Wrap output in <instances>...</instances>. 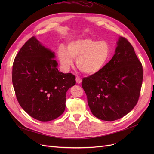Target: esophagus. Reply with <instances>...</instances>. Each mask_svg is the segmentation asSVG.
Returning <instances> with one entry per match:
<instances>
[{"instance_id": "34e87169", "label": "esophagus", "mask_w": 154, "mask_h": 154, "mask_svg": "<svg viewBox=\"0 0 154 154\" xmlns=\"http://www.w3.org/2000/svg\"><path fill=\"white\" fill-rule=\"evenodd\" d=\"M76 82L77 83V84H80L82 82V79H80V77H76Z\"/></svg>"}]
</instances>
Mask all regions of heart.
<instances>
[{"label": "heart", "mask_w": 154, "mask_h": 154, "mask_svg": "<svg viewBox=\"0 0 154 154\" xmlns=\"http://www.w3.org/2000/svg\"><path fill=\"white\" fill-rule=\"evenodd\" d=\"M111 47L106 40L90 38H77L70 41L66 47L58 48L57 56L62 66L69 69L76 59L77 68L84 74L93 75L101 71L108 63Z\"/></svg>", "instance_id": "obj_1"}]
</instances>
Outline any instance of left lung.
Segmentation results:
<instances>
[{
	"instance_id": "8db88e82",
	"label": "left lung",
	"mask_w": 154,
	"mask_h": 154,
	"mask_svg": "<svg viewBox=\"0 0 154 154\" xmlns=\"http://www.w3.org/2000/svg\"><path fill=\"white\" fill-rule=\"evenodd\" d=\"M117 45L105 67L82 82L92 114L106 121L122 118L134 108L143 80L142 63L131 44L120 37Z\"/></svg>"
}]
</instances>
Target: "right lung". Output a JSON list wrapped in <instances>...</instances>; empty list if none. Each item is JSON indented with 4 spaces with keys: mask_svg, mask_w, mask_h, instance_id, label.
Instances as JSON below:
<instances>
[{
    "mask_svg": "<svg viewBox=\"0 0 154 154\" xmlns=\"http://www.w3.org/2000/svg\"><path fill=\"white\" fill-rule=\"evenodd\" d=\"M55 57L54 52L32 37L22 47L13 63L12 83L20 106L42 122L63 114L66 92L76 83L71 73L59 71Z\"/></svg>",
    "mask_w": 154,
    "mask_h": 154,
    "instance_id": "right-lung-1",
    "label": "right lung"
}]
</instances>
